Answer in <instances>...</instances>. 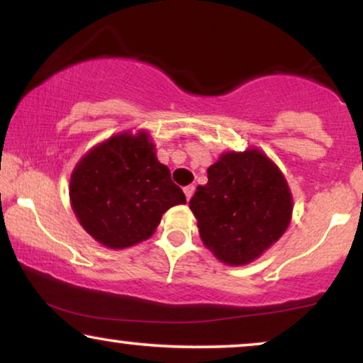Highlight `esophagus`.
<instances>
[{"mask_svg":"<svg viewBox=\"0 0 363 363\" xmlns=\"http://www.w3.org/2000/svg\"><path fill=\"white\" fill-rule=\"evenodd\" d=\"M183 191H185L186 200L190 201V200H191V196H193V193H195V186H193V185H188V186H185V190H183Z\"/></svg>","mask_w":363,"mask_h":363,"instance_id":"34e87169","label":"esophagus"}]
</instances>
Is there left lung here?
<instances>
[{"label":"left lung","mask_w":363,"mask_h":363,"mask_svg":"<svg viewBox=\"0 0 363 363\" xmlns=\"http://www.w3.org/2000/svg\"><path fill=\"white\" fill-rule=\"evenodd\" d=\"M292 208L284 173L257 147L223 152L190 200L203 245L226 266L264 255L289 228Z\"/></svg>","instance_id":"8db88e82"}]
</instances>
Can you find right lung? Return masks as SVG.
I'll return each mask as SVG.
<instances>
[{
	"mask_svg": "<svg viewBox=\"0 0 363 363\" xmlns=\"http://www.w3.org/2000/svg\"><path fill=\"white\" fill-rule=\"evenodd\" d=\"M69 200L79 225L108 250L148 240L163 213L186 203L145 128L94 145L74 167Z\"/></svg>",
	"mask_w": 363,
	"mask_h": 363,
	"instance_id": "1",
	"label": "right lung"
}]
</instances>
